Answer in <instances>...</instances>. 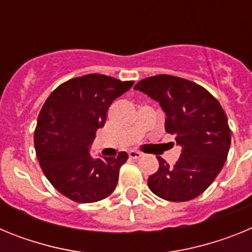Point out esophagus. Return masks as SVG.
I'll return each instance as SVG.
<instances>
[{
	"label": "esophagus",
	"instance_id": "obj_1",
	"mask_svg": "<svg viewBox=\"0 0 252 252\" xmlns=\"http://www.w3.org/2000/svg\"><path fill=\"white\" fill-rule=\"evenodd\" d=\"M128 157H130L131 159H140V158L142 157V154L136 150H130L128 151Z\"/></svg>",
	"mask_w": 252,
	"mask_h": 252
}]
</instances>
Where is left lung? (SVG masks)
<instances>
[{"instance_id":"8db88e82","label":"left lung","mask_w":252,"mask_h":252,"mask_svg":"<svg viewBox=\"0 0 252 252\" xmlns=\"http://www.w3.org/2000/svg\"><path fill=\"white\" fill-rule=\"evenodd\" d=\"M135 90L159 102L165 131L182 146L174 166L157 157L159 169L149 177V188L170 202L198 197L220 174L230 150L231 130L221 103L199 84L169 74L145 78Z\"/></svg>"}]
</instances>
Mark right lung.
I'll use <instances>...</instances> for the list:
<instances>
[{
	"instance_id": "right-lung-1",
	"label": "right lung",
	"mask_w": 252,
	"mask_h": 252,
	"mask_svg": "<svg viewBox=\"0 0 252 252\" xmlns=\"http://www.w3.org/2000/svg\"><path fill=\"white\" fill-rule=\"evenodd\" d=\"M132 84L103 74L82 75L60 84L44 103L34 133L36 157L51 186L69 199L93 203L115 190L127 153L93 159L90 146L108 107Z\"/></svg>"
}]
</instances>
